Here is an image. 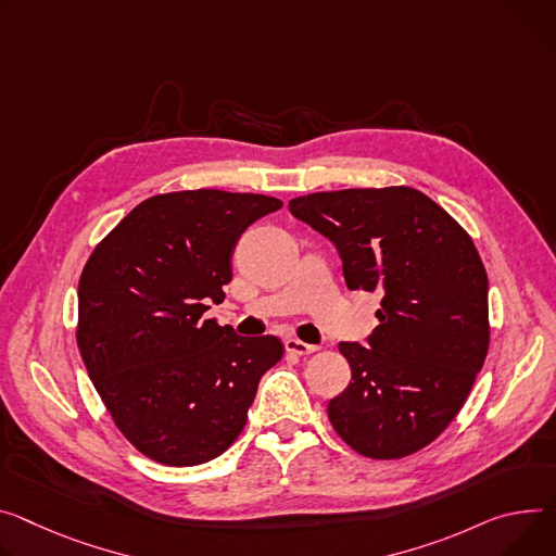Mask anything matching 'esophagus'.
<instances>
[{"label":"esophagus","mask_w":556,"mask_h":556,"mask_svg":"<svg viewBox=\"0 0 556 556\" xmlns=\"http://www.w3.org/2000/svg\"><path fill=\"white\" fill-rule=\"evenodd\" d=\"M283 345H286V350L288 352H292V355H313V352H317L319 348L317 345H313V343H306V341H299V339H294V337H290V339H286L283 341Z\"/></svg>","instance_id":"34e87169"}]
</instances>
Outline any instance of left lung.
Instances as JSON below:
<instances>
[{"instance_id": "8db88e82", "label": "left lung", "mask_w": 556, "mask_h": 556, "mask_svg": "<svg viewBox=\"0 0 556 556\" xmlns=\"http://www.w3.org/2000/svg\"><path fill=\"white\" fill-rule=\"evenodd\" d=\"M292 217L330 239L350 290L381 292L366 345L341 341L352 383L330 399L339 437L406 457L457 417L488 352V275L468 232L408 186L296 197Z\"/></svg>"}]
</instances>
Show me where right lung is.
Masks as SVG:
<instances>
[{"instance_id": "1", "label": "right lung", "mask_w": 556, "mask_h": 556, "mask_svg": "<svg viewBox=\"0 0 556 556\" xmlns=\"http://www.w3.org/2000/svg\"><path fill=\"white\" fill-rule=\"evenodd\" d=\"M281 206L250 192L157 194L92 250L77 292L79 352L117 428L146 457L206 464L243 430L283 345L204 313L226 296L243 230Z\"/></svg>"}]
</instances>
